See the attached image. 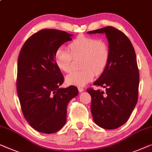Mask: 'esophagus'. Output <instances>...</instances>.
<instances>
[{
    "instance_id": "34e87169",
    "label": "esophagus",
    "mask_w": 152,
    "mask_h": 152,
    "mask_svg": "<svg viewBox=\"0 0 152 152\" xmlns=\"http://www.w3.org/2000/svg\"><path fill=\"white\" fill-rule=\"evenodd\" d=\"M78 89L79 92H83V91H84V89H83V87H78Z\"/></svg>"
}]
</instances>
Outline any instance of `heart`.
I'll return each instance as SVG.
<instances>
[{"label": "heart", "mask_w": 152, "mask_h": 152, "mask_svg": "<svg viewBox=\"0 0 152 152\" xmlns=\"http://www.w3.org/2000/svg\"><path fill=\"white\" fill-rule=\"evenodd\" d=\"M69 52L63 48L57 49L54 54V63L62 72H69L72 58H80L82 69L72 72L65 77L67 84L85 86L96 75L103 72L110 58V50L104 40L80 34L68 45Z\"/></svg>", "instance_id": "heart-1"}]
</instances>
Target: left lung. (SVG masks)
I'll use <instances>...</instances> for the list:
<instances>
[{
	"instance_id": "obj_1",
	"label": "left lung",
	"mask_w": 152,
	"mask_h": 152,
	"mask_svg": "<svg viewBox=\"0 0 152 152\" xmlns=\"http://www.w3.org/2000/svg\"><path fill=\"white\" fill-rule=\"evenodd\" d=\"M87 34H105L110 50L107 65L94 83L105 88V93L87 89L91 96L94 121L103 129H116L127 121L137 103L139 72L135 51L127 36L113 27Z\"/></svg>"
}]
</instances>
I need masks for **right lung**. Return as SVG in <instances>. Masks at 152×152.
Segmentation results:
<instances>
[{
	"instance_id": "1",
	"label": "right lung",
	"mask_w": 152,
	"mask_h": 152,
	"mask_svg": "<svg viewBox=\"0 0 152 152\" xmlns=\"http://www.w3.org/2000/svg\"><path fill=\"white\" fill-rule=\"evenodd\" d=\"M72 34L45 29L33 34L21 49L17 67V94L25 118L36 131L55 133L66 123L67 107L78 88L59 87L64 78L54 63L57 49Z\"/></svg>"
}]
</instances>
